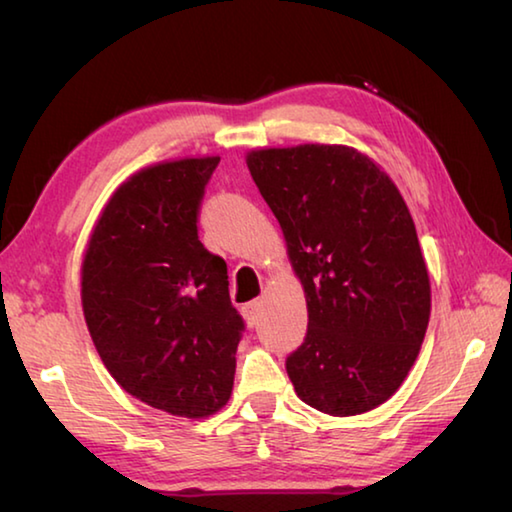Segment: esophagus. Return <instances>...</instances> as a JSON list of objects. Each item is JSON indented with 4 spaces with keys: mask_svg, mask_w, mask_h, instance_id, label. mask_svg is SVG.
<instances>
[{
    "mask_svg": "<svg viewBox=\"0 0 512 512\" xmlns=\"http://www.w3.org/2000/svg\"><path fill=\"white\" fill-rule=\"evenodd\" d=\"M259 309H262V302H257V300H253V302H246L244 307H241V314H244V318H246V323L253 327L255 323H257V318H259Z\"/></svg>",
    "mask_w": 512,
    "mask_h": 512,
    "instance_id": "34e87169",
    "label": "esophagus"
}]
</instances>
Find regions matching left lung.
<instances>
[{"label": "left lung", "mask_w": 512, "mask_h": 512, "mask_svg": "<svg viewBox=\"0 0 512 512\" xmlns=\"http://www.w3.org/2000/svg\"><path fill=\"white\" fill-rule=\"evenodd\" d=\"M246 162L305 287L307 334L287 357L293 388L329 415L375 409L409 375L429 325V273L409 207L350 146L262 149Z\"/></svg>", "instance_id": "1"}]
</instances>
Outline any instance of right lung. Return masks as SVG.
<instances>
[{"instance_id": "obj_1", "label": "right lung", "mask_w": 512, "mask_h": 512, "mask_svg": "<svg viewBox=\"0 0 512 512\" xmlns=\"http://www.w3.org/2000/svg\"><path fill=\"white\" fill-rule=\"evenodd\" d=\"M221 158L164 162L121 185L81 271L85 323L117 384L153 409L205 418L230 400L244 318L228 266L198 239Z\"/></svg>"}]
</instances>
